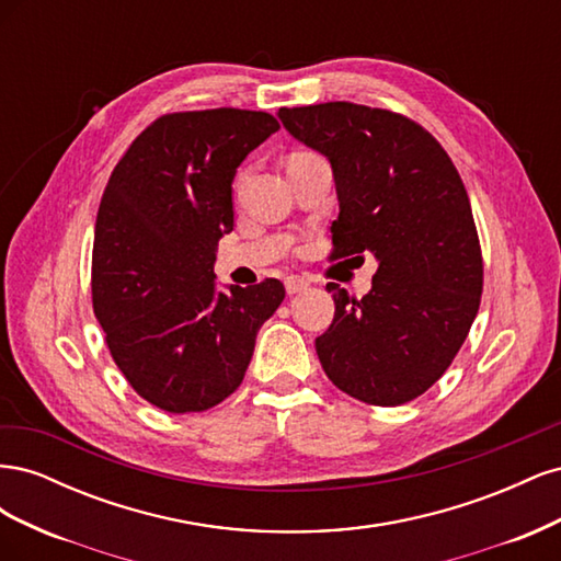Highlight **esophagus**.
<instances>
[{
  "label": "esophagus",
  "instance_id": "1",
  "mask_svg": "<svg viewBox=\"0 0 561 561\" xmlns=\"http://www.w3.org/2000/svg\"><path fill=\"white\" fill-rule=\"evenodd\" d=\"M309 287V280H304L301 276H287L285 278V290H287V295H297V293H301V290H307Z\"/></svg>",
  "mask_w": 561,
  "mask_h": 561
}]
</instances>
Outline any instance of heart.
<instances>
[{
	"instance_id": "heart-1",
	"label": "heart",
	"mask_w": 561,
	"mask_h": 561,
	"mask_svg": "<svg viewBox=\"0 0 561 561\" xmlns=\"http://www.w3.org/2000/svg\"><path fill=\"white\" fill-rule=\"evenodd\" d=\"M299 154H309V151H297V154H293V157H299Z\"/></svg>"
}]
</instances>
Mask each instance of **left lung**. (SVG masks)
Returning <instances> with one entry per match:
<instances>
[{
    "label": "left lung",
    "instance_id": "8db88e82",
    "mask_svg": "<svg viewBox=\"0 0 561 561\" xmlns=\"http://www.w3.org/2000/svg\"><path fill=\"white\" fill-rule=\"evenodd\" d=\"M283 126L332 163L330 260L379 262L355 299L330 283L334 320L316 339L330 381L396 407L445 375L480 309L484 266L468 192L449 154L410 116L355 103L280 107Z\"/></svg>",
    "mask_w": 561,
    "mask_h": 561
}]
</instances>
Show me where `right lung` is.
Returning a JSON list of instances; mask_svg holds the SVG:
<instances>
[{"label": "right lung", "mask_w": 561, "mask_h": 561, "mask_svg": "<svg viewBox=\"0 0 561 561\" xmlns=\"http://www.w3.org/2000/svg\"><path fill=\"white\" fill-rule=\"evenodd\" d=\"M280 126L217 107L151 122L100 201L91 293L116 367L163 412H206L241 386L254 336L285 297L276 278L215 293V248L233 229L236 168Z\"/></svg>", "instance_id": "add662e5"}]
</instances>
